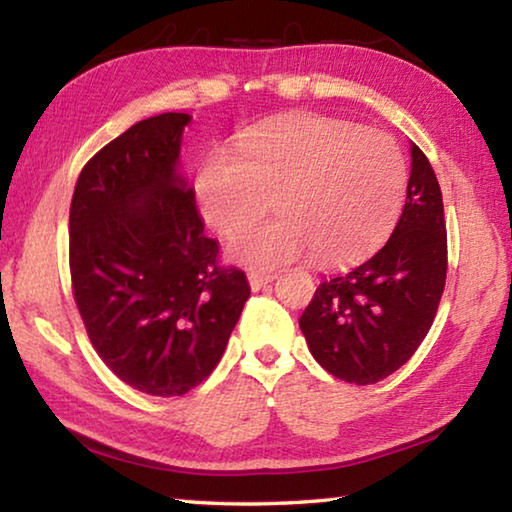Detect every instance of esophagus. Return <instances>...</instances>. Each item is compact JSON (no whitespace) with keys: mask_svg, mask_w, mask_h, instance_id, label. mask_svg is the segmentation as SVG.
<instances>
[{"mask_svg":"<svg viewBox=\"0 0 512 512\" xmlns=\"http://www.w3.org/2000/svg\"><path fill=\"white\" fill-rule=\"evenodd\" d=\"M275 280V275H271V273H250L248 275V284H250V289L253 291H259V289H264L266 284H271Z\"/></svg>","mask_w":512,"mask_h":512,"instance_id":"1","label":"esophagus"}]
</instances>
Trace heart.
<instances>
[{"label": "heart", "mask_w": 512, "mask_h": 512, "mask_svg": "<svg viewBox=\"0 0 512 512\" xmlns=\"http://www.w3.org/2000/svg\"><path fill=\"white\" fill-rule=\"evenodd\" d=\"M406 189L409 164L395 137L320 115L248 128L237 155L212 151L194 178L198 212L221 235L266 214L275 196L280 219L241 228L225 246L255 271L309 253L325 266L359 262L391 237Z\"/></svg>", "instance_id": "heart-1"}]
</instances>
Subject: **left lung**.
Segmentation results:
<instances>
[{
    "mask_svg": "<svg viewBox=\"0 0 512 512\" xmlns=\"http://www.w3.org/2000/svg\"><path fill=\"white\" fill-rule=\"evenodd\" d=\"M447 277V228L436 173L411 144L406 203L391 239L350 273L320 282L300 316L329 375L366 386L409 361L436 318Z\"/></svg>",
    "mask_w": 512,
    "mask_h": 512,
    "instance_id": "8db88e82",
    "label": "left lung"
}]
</instances>
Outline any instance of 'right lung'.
<instances>
[{
  "mask_svg": "<svg viewBox=\"0 0 512 512\" xmlns=\"http://www.w3.org/2000/svg\"><path fill=\"white\" fill-rule=\"evenodd\" d=\"M189 121H137L88 160L69 207V273L92 348L155 397L210 377L250 296L244 271L219 264L178 173Z\"/></svg>",
  "mask_w": 512,
  "mask_h": 512,
  "instance_id": "obj_1",
  "label": "right lung"
}]
</instances>
